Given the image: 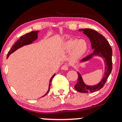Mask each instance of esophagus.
<instances>
[{"instance_id": "34e87169", "label": "esophagus", "mask_w": 122, "mask_h": 122, "mask_svg": "<svg viewBox=\"0 0 122 122\" xmlns=\"http://www.w3.org/2000/svg\"><path fill=\"white\" fill-rule=\"evenodd\" d=\"M61 70H68V66L67 65H64L61 67Z\"/></svg>"}]
</instances>
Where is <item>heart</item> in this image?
I'll use <instances>...</instances> for the list:
<instances>
[{"mask_svg":"<svg viewBox=\"0 0 122 122\" xmlns=\"http://www.w3.org/2000/svg\"><path fill=\"white\" fill-rule=\"evenodd\" d=\"M62 48L66 52L71 51L74 58H80L84 55L88 50V44L85 39L70 38L63 42Z\"/></svg>","mask_w":122,"mask_h":122,"instance_id":"obj_1","label":"heart"}]
</instances>
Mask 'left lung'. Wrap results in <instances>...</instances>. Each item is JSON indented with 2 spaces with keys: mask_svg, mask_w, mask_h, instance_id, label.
<instances>
[{
  "mask_svg": "<svg viewBox=\"0 0 122 122\" xmlns=\"http://www.w3.org/2000/svg\"><path fill=\"white\" fill-rule=\"evenodd\" d=\"M79 31H83L85 35L89 38L92 48L94 50L93 53L84 58L81 60L80 62H83L89 61L93 58V56H98L103 59L105 66L103 78L98 84L94 86H88L85 84L80 72H77L78 78L77 84L74 86L75 89L80 93H93L103 88L109 75L111 73L112 70V49L106 39L98 32L88 28L79 29Z\"/></svg>",
  "mask_w": 122,
  "mask_h": 122,
  "instance_id": "8db88e82",
  "label": "left lung"
}]
</instances>
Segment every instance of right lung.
Returning <instances> with one entry per match:
<instances>
[{
	"instance_id": "add662e5",
	"label": "right lung",
	"mask_w": 122,
	"mask_h": 122,
	"mask_svg": "<svg viewBox=\"0 0 122 122\" xmlns=\"http://www.w3.org/2000/svg\"><path fill=\"white\" fill-rule=\"evenodd\" d=\"M39 32V31H32L28 33V34H26L25 35H23V36H20V38L13 45L12 48H11L10 50L8 52V55H7V58L9 57L10 55L11 54L13 53V52L17 50L18 49L20 48H21L22 46H24V45H29V44H32L34 41L36 40V39L38 38V33ZM55 75V74H54L51 78L50 79V84H49V87H48V92H46V94L44 96H45L46 94L49 92L50 91V86H51V82L52 81V79L53 78V77H54V76ZM43 97V96H42Z\"/></svg>"
}]
</instances>
